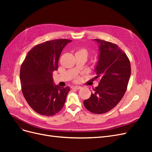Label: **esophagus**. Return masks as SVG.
<instances>
[{
    "mask_svg": "<svg viewBox=\"0 0 152 152\" xmlns=\"http://www.w3.org/2000/svg\"><path fill=\"white\" fill-rule=\"evenodd\" d=\"M73 89L79 90V89H81V87H80V86H74V87H73Z\"/></svg>",
    "mask_w": 152,
    "mask_h": 152,
    "instance_id": "34e87169",
    "label": "esophagus"
}]
</instances>
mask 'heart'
I'll list each match as a JSON object with an SVG mask.
<instances>
[{
    "mask_svg": "<svg viewBox=\"0 0 152 152\" xmlns=\"http://www.w3.org/2000/svg\"><path fill=\"white\" fill-rule=\"evenodd\" d=\"M77 53H82V54H84L85 55H86V56H87V55H88V51L86 49H84V48H82V49H80L77 52ZM79 80V78L77 77L75 79V80Z\"/></svg>",
    "mask_w": 152,
    "mask_h": 152,
    "instance_id": "1",
    "label": "heart"
}]
</instances>
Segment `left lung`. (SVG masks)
<instances>
[{
	"label": "left lung",
	"instance_id": "left-lung-1",
	"mask_svg": "<svg viewBox=\"0 0 152 152\" xmlns=\"http://www.w3.org/2000/svg\"><path fill=\"white\" fill-rule=\"evenodd\" d=\"M94 40L99 44V60L95 68L96 79L99 82L84 104L89 112L102 114L113 109L123 98L131 76V64L117 45L98 39Z\"/></svg>",
	"mask_w": 152,
	"mask_h": 152
}]
</instances>
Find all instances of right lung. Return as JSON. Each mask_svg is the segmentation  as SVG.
<instances>
[{"label": "right lung", "instance_id": "1", "mask_svg": "<svg viewBox=\"0 0 152 152\" xmlns=\"http://www.w3.org/2000/svg\"><path fill=\"white\" fill-rule=\"evenodd\" d=\"M71 42L55 39L39 44L30 50L21 64L23 94L30 107L42 115H54L65 104L70 87L54 85L52 74L58 70L63 49Z\"/></svg>", "mask_w": 152, "mask_h": 152}]
</instances>
